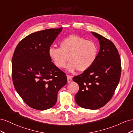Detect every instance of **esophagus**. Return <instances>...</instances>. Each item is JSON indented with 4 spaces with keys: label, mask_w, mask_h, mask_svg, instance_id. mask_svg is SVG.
I'll return each instance as SVG.
<instances>
[{
    "label": "esophagus",
    "mask_w": 133,
    "mask_h": 133,
    "mask_svg": "<svg viewBox=\"0 0 133 133\" xmlns=\"http://www.w3.org/2000/svg\"><path fill=\"white\" fill-rule=\"evenodd\" d=\"M67 82L68 83H70V82L72 81V76H71L67 75Z\"/></svg>",
    "instance_id": "obj_1"
}]
</instances>
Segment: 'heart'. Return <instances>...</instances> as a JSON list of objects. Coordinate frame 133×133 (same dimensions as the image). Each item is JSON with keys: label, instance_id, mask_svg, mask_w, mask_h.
Segmentation results:
<instances>
[{"label": "heart", "instance_id": "heart-1", "mask_svg": "<svg viewBox=\"0 0 133 133\" xmlns=\"http://www.w3.org/2000/svg\"><path fill=\"white\" fill-rule=\"evenodd\" d=\"M59 45L60 48L51 47L48 50L49 56L59 69L65 67L69 59L71 61L67 67L68 71L74 72L77 69L83 72L89 69L95 62L98 50L92 41L72 35L61 41Z\"/></svg>", "mask_w": 133, "mask_h": 133}]
</instances>
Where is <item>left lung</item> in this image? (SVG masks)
Instances as JSON below:
<instances>
[{
  "label": "left lung",
  "instance_id": "8db88e82",
  "mask_svg": "<svg viewBox=\"0 0 133 133\" xmlns=\"http://www.w3.org/2000/svg\"><path fill=\"white\" fill-rule=\"evenodd\" d=\"M98 39L100 51L95 62L89 69L73 78L79 90L75 96L79 107L96 110L111 99L119 82L121 60L118 51L111 41L91 32Z\"/></svg>",
  "mask_w": 133,
  "mask_h": 133
}]
</instances>
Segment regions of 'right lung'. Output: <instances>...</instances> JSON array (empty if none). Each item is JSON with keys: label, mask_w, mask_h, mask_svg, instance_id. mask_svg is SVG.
<instances>
[{"label": "right lung", "mask_w": 133, "mask_h": 133, "mask_svg": "<svg viewBox=\"0 0 133 133\" xmlns=\"http://www.w3.org/2000/svg\"><path fill=\"white\" fill-rule=\"evenodd\" d=\"M62 28L33 33L23 39L12 58V79L17 92L29 107L39 110L56 104L66 74L52 62L48 50Z\"/></svg>", "instance_id": "right-lung-1"}]
</instances>
